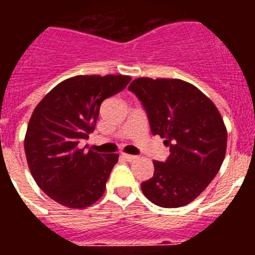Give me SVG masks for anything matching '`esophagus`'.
<instances>
[{
    "label": "esophagus",
    "mask_w": 255,
    "mask_h": 255,
    "mask_svg": "<svg viewBox=\"0 0 255 255\" xmlns=\"http://www.w3.org/2000/svg\"><path fill=\"white\" fill-rule=\"evenodd\" d=\"M121 158H124L125 161L128 162H132L136 159V155H131V154H126V153H121Z\"/></svg>",
    "instance_id": "esophagus-1"
}]
</instances>
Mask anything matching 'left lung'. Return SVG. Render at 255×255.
Wrapping results in <instances>:
<instances>
[{
	"instance_id": "left-lung-1",
	"label": "left lung",
	"mask_w": 255,
	"mask_h": 255,
	"mask_svg": "<svg viewBox=\"0 0 255 255\" xmlns=\"http://www.w3.org/2000/svg\"><path fill=\"white\" fill-rule=\"evenodd\" d=\"M129 91L145 110L152 134L164 138L170 148L166 161H153L154 173L141 182V190L163 208L186 206L209 185L224 162V120L208 97L180 79L138 78Z\"/></svg>"
}]
</instances>
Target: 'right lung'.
<instances>
[{"label":"right lung","instance_id":"right-lung-1","mask_svg":"<svg viewBox=\"0 0 255 255\" xmlns=\"http://www.w3.org/2000/svg\"><path fill=\"white\" fill-rule=\"evenodd\" d=\"M131 80L125 75H78L56 85L40 101L26 129L24 149L42 190L69 208L100 199L119 155L85 152L79 143L96 129L101 105Z\"/></svg>","mask_w":255,"mask_h":255}]
</instances>
